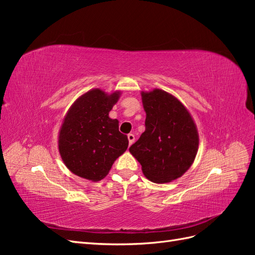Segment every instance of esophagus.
Here are the masks:
<instances>
[{"instance_id":"34e87169","label":"esophagus","mask_w":255,"mask_h":255,"mask_svg":"<svg viewBox=\"0 0 255 255\" xmlns=\"http://www.w3.org/2000/svg\"><path fill=\"white\" fill-rule=\"evenodd\" d=\"M128 144L130 145L135 141V136L133 134H128Z\"/></svg>"}]
</instances>
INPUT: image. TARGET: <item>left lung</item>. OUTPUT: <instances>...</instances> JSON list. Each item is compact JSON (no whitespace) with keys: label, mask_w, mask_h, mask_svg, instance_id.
Here are the masks:
<instances>
[{"label":"left lung","mask_w":255,"mask_h":255,"mask_svg":"<svg viewBox=\"0 0 255 255\" xmlns=\"http://www.w3.org/2000/svg\"><path fill=\"white\" fill-rule=\"evenodd\" d=\"M145 130L129 152L154 183H169L186 172L199 148L197 126L179 99L161 89L141 91Z\"/></svg>","instance_id":"obj_1"}]
</instances>
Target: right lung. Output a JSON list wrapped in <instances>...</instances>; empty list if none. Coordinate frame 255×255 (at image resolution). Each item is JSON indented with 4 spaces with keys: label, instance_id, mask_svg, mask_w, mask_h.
<instances>
[{
    "label": "right lung",
    "instance_id": "add662e5",
    "mask_svg": "<svg viewBox=\"0 0 255 255\" xmlns=\"http://www.w3.org/2000/svg\"><path fill=\"white\" fill-rule=\"evenodd\" d=\"M120 96L119 90L107 94L100 88L91 89L67 112L58 133V151L75 175L101 181L127 151L128 136L119 132V121L109 116Z\"/></svg>",
    "mask_w": 255,
    "mask_h": 255
}]
</instances>
